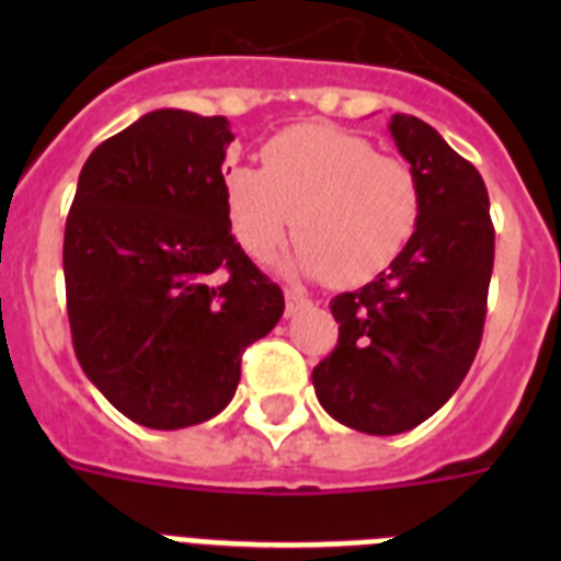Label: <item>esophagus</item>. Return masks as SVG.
<instances>
[{
	"label": "esophagus",
	"mask_w": 561,
	"mask_h": 561,
	"mask_svg": "<svg viewBox=\"0 0 561 561\" xmlns=\"http://www.w3.org/2000/svg\"><path fill=\"white\" fill-rule=\"evenodd\" d=\"M304 306H309V297L304 295V291L297 289H286V314H295V311H300Z\"/></svg>",
	"instance_id": "obj_1"
}]
</instances>
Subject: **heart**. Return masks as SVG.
<instances>
[{
	"label": "heart",
	"mask_w": 561,
	"mask_h": 561,
	"mask_svg": "<svg viewBox=\"0 0 561 561\" xmlns=\"http://www.w3.org/2000/svg\"><path fill=\"white\" fill-rule=\"evenodd\" d=\"M225 216L250 257H266L295 225L289 266L334 286L368 284L419 230L421 185L399 157L323 123L275 134L261 171L225 173Z\"/></svg>",
	"instance_id": "obj_1"
}]
</instances>
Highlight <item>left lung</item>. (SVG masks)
Listing matches in <instances>:
<instances>
[{
	"label": "left lung",
	"instance_id": "left-lung-1",
	"mask_svg": "<svg viewBox=\"0 0 561 561\" xmlns=\"http://www.w3.org/2000/svg\"><path fill=\"white\" fill-rule=\"evenodd\" d=\"M390 134L419 176V230L390 270L331 300L340 336L311 370L325 413L368 435L408 433L458 390L480 348L494 266L478 168L413 114H393Z\"/></svg>",
	"mask_w": 561,
	"mask_h": 561
}]
</instances>
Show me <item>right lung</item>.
<instances>
[{
  "instance_id": "obj_1",
  "label": "right lung",
  "mask_w": 561,
  "mask_h": 561,
  "mask_svg": "<svg viewBox=\"0 0 561 561\" xmlns=\"http://www.w3.org/2000/svg\"><path fill=\"white\" fill-rule=\"evenodd\" d=\"M227 117L157 108L89 153L64 230L72 348L126 419L219 415L247 345L284 314L225 216Z\"/></svg>"
}]
</instances>
